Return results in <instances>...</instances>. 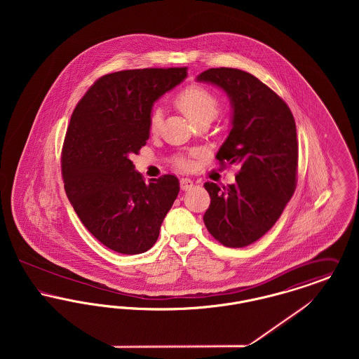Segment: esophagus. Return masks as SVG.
Wrapping results in <instances>:
<instances>
[{
    "mask_svg": "<svg viewBox=\"0 0 359 359\" xmlns=\"http://www.w3.org/2000/svg\"><path fill=\"white\" fill-rule=\"evenodd\" d=\"M192 186H194V182H192L191 179H188V177H183V179L180 180V188H182L183 191L191 189Z\"/></svg>",
    "mask_w": 359,
    "mask_h": 359,
    "instance_id": "1",
    "label": "esophagus"
}]
</instances>
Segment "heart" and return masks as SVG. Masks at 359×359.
<instances>
[{"mask_svg": "<svg viewBox=\"0 0 359 359\" xmlns=\"http://www.w3.org/2000/svg\"><path fill=\"white\" fill-rule=\"evenodd\" d=\"M176 106L186 114V117L198 123L202 120H214L219 111V102L217 97L205 87L191 85L183 88L175 98ZM161 123V110L154 109L148 118V126L151 133H156ZM176 164L179 167H187V160L177 158Z\"/></svg>", "mask_w": 359, "mask_h": 359, "instance_id": "obj_1", "label": "heart"}]
</instances>
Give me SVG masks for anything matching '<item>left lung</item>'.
Listing matches in <instances>:
<instances>
[{
  "label": "left lung",
  "mask_w": 359,
  "mask_h": 359,
  "mask_svg": "<svg viewBox=\"0 0 359 359\" xmlns=\"http://www.w3.org/2000/svg\"><path fill=\"white\" fill-rule=\"evenodd\" d=\"M229 95L233 120L217 154L221 164H239L236 183L207 182L211 203L203 217L208 233L229 248H243L268 233L290 202L297 177L299 142L288 104L255 75L210 69L196 78Z\"/></svg>",
  "instance_id": "obj_1"
}]
</instances>
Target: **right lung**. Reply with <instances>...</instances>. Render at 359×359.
<instances>
[{"label": "right lung", "mask_w": 359, "mask_h": 359, "mask_svg": "<svg viewBox=\"0 0 359 359\" xmlns=\"http://www.w3.org/2000/svg\"><path fill=\"white\" fill-rule=\"evenodd\" d=\"M186 76L187 67L103 75L71 116L62 151L67 198L86 229L121 255H140L154 246L179 194L173 175L147 184L130 156L149 138L154 101Z\"/></svg>", "instance_id": "1"}]
</instances>
